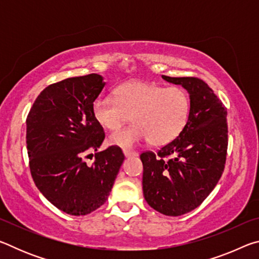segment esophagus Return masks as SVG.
<instances>
[{
  "label": "esophagus",
  "mask_w": 259,
  "mask_h": 259,
  "mask_svg": "<svg viewBox=\"0 0 259 259\" xmlns=\"http://www.w3.org/2000/svg\"><path fill=\"white\" fill-rule=\"evenodd\" d=\"M123 154H124L125 157H131V156H137L138 153L129 151V150H123Z\"/></svg>",
  "instance_id": "1"
}]
</instances>
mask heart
<instances>
[{
    "instance_id": "heart-1",
    "label": "heart",
    "mask_w": 259,
    "mask_h": 259,
    "mask_svg": "<svg viewBox=\"0 0 259 259\" xmlns=\"http://www.w3.org/2000/svg\"><path fill=\"white\" fill-rule=\"evenodd\" d=\"M114 97L99 96L93 104L96 121L104 129L115 130L131 115L134 124L108 137V143L131 148L150 138L162 146L171 143L186 128L191 114V99L183 88L129 81L119 85Z\"/></svg>"
}]
</instances>
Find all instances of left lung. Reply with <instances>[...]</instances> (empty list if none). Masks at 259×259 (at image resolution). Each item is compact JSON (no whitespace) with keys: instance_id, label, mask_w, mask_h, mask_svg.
Listing matches in <instances>:
<instances>
[{"instance_id":"obj_1","label":"left lung","mask_w":259,"mask_h":259,"mask_svg":"<svg viewBox=\"0 0 259 259\" xmlns=\"http://www.w3.org/2000/svg\"><path fill=\"white\" fill-rule=\"evenodd\" d=\"M162 78L182 85L190 95V120L183 133L157 155L140 154L143 192L153 209L176 217L198 208L222 177L227 151V111L200 78Z\"/></svg>"}]
</instances>
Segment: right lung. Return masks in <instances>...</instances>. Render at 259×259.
I'll return each instance as SVG.
<instances>
[{
    "instance_id": "right-lung-1",
    "label": "right lung",
    "mask_w": 259,
    "mask_h": 259,
    "mask_svg": "<svg viewBox=\"0 0 259 259\" xmlns=\"http://www.w3.org/2000/svg\"><path fill=\"white\" fill-rule=\"evenodd\" d=\"M106 83L99 74L69 77L47 87L26 121L29 168L35 185L61 211L84 216L103 205L124 155L109 146L91 165L83 161L105 138L93 104Z\"/></svg>"
}]
</instances>
